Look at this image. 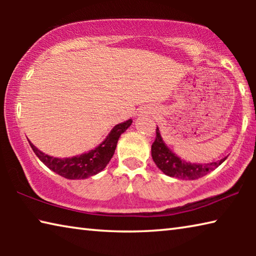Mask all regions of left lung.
Listing matches in <instances>:
<instances>
[{"instance_id":"obj_1","label":"left lung","mask_w":256,"mask_h":256,"mask_svg":"<svg viewBox=\"0 0 256 256\" xmlns=\"http://www.w3.org/2000/svg\"><path fill=\"white\" fill-rule=\"evenodd\" d=\"M151 156L154 164L164 174L180 180H198L220 166L227 157L210 164H192L182 160L164 144L159 128L156 130V140L151 146Z\"/></svg>"}]
</instances>
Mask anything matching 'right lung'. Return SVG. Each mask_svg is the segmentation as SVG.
<instances>
[{"label":"right lung","mask_w":256,"mask_h":256,"mask_svg":"<svg viewBox=\"0 0 256 256\" xmlns=\"http://www.w3.org/2000/svg\"><path fill=\"white\" fill-rule=\"evenodd\" d=\"M132 124V120L115 125L110 133L100 144L89 152L71 158H54L38 150L32 142L29 144L34 152L50 170L68 180H84L100 172L110 162L115 152L120 134L124 133Z\"/></svg>","instance_id":"1"}]
</instances>
